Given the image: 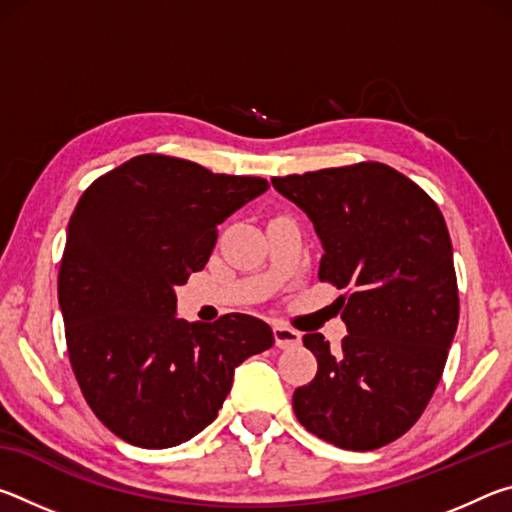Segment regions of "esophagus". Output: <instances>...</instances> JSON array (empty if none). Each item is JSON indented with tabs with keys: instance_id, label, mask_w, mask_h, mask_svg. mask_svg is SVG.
I'll return each instance as SVG.
<instances>
[{
	"instance_id": "obj_1",
	"label": "esophagus",
	"mask_w": 512,
	"mask_h": 512,
	"mask_svg": "<svg viewBox=\"0 0 512 512\" xmlns=\"http://www.w3.org/2000/svg\"><path fill=\"white\" fill-rule=\"evenodd\" d=\"M273 336H275V343L277 348L287 350V348H296V345H300V332H296V329H291L287 325H280L277 323L273 327Z\"/></svg>"
}]
</instances>
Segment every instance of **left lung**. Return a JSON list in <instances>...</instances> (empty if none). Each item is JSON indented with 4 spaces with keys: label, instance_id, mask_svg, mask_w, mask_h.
<instances>
[{
    "label": "left lung",
    "instance_id": "left-lung-1",
    "mask_svg": "<svg viewBox=\"0 0 512 512\" xmlns=\"http://www.w3.org/2000/svg\"><path fill=\"white\" fill-rule=\"evenodd\" d=\"M323 244L318 280L341 296L348 336L302 343L316 377L293 393L302 427L341 449L368 452L409 431L443 377L458 325L452 239L438 205L393 167L359 162L273 178Z\"/></svg>",
    "mask_w": 512,
    "mask_h": 512
}]
</instances>
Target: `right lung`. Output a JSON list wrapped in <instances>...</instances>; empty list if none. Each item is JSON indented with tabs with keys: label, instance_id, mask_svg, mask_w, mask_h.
<instances>
[{
	"label": "right lung",
	"instance_id": "right-lung-1",
	"mask_svg": "<svg viewBox=\"0 0 512 512\" xmlns=\"http://www.w3.org/2000/svg\"><path fill=\"white\" fill-rule=\"evenodd\" d=\"M266 189L264 178L146 153L76 203L58 271L67 352L85 402L126 443L167 449L194 438L239 363L275 343L248 314L176 318V287L203 271L219 223Z\"/></svg>",
	"mask_w": 512,
	"mask_h": 512
}]
</instances>
